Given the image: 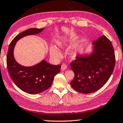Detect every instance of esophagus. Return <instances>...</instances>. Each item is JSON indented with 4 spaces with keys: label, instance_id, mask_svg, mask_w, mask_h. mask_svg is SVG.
<instances>
[{
    "label": "esophagus",
    "instance_id": "1",
    "mask_svg": "<svg viewBox=\"0 0 123 123\" xmlns=\"http://www.w3.org/2000/svg\"><path fill=\"white\" fill-rule=\"evenodd\" d=\"M67 65L66 63H62V65H61V70H65L67 69Z\"/></svg>",
    "mask_w": 123,
    "mask_h": 123
}]
</instances>
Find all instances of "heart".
<instances>
[{
    "label": "heart",
    "instance_id": "b5f03b06",
    "mask_svg": "<svg viewBox=\"0 0 123 123\" xmlns=\"http://www.w3.org/2000/svg\"><path fill=\"white\" fill-rule=\"evenodd\" d=\"M58 45L60 46H62V44L61 43H59ZM50 54H51V55H52L53 56H54V57H59L61 56V53L60 52V51H59V50H58L55 47L51 46L50 47Z\"/></svg>",
    "mask_w": 123,
    "mask_h": 123
}]
</instances>
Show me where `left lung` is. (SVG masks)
Masks as SVG:
<instances>
[{
  "mask_svg": "<svg viewBox=\"0 0 123 123\" xmlns=\"http://www.w3.org/2000/svg\"><path fill=\"white\" fill-rule=\"evenodd\" d=\"M93 43L94 49L91 55H77L70 62L71 69L74 73L71 86L81 93H91L101 89L115 68V54L110 40L104 35Z\"/></svg>",
  "mask_w": 123,
  "mask_h": 123,
  "instance_id": "1",
  "label": "left lung"
}]
</instances>
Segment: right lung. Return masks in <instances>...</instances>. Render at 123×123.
I'll return each mask as SVG.
<instances>
[{"label": "right lung", "instance_id": "obj_1", "mask_svg": "<svg viewBox=\"0 0 123 123\" xmlns=\"http://www.w3.org/2000/svg\"><path fill=\"white\" fill-rule=\"evenodd\" d=\"M44 28H31L19 34L10 43L7 54V67L10 77L22 91L29 94H37L51 86L54 76L60 72V65H53L43 60L32 67H25L14 60L13 50L18 40L28 35L41 32Z\"/></svg>", "mask_w": 123, "mask_h": 123}]
</instances>
